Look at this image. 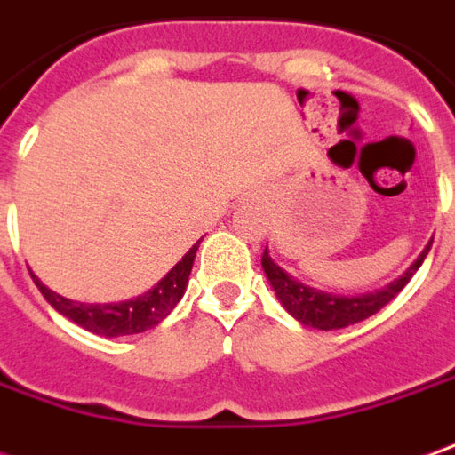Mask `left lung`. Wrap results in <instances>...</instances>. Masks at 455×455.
<instances>
[{"label":"left lung","mask_w":455,"mask_h":455,"mask_svg":"<svg viewBox=\"0 0 455 455\" xmlns=\"http://www.w3.org/2000/svg\"><path fill=\"white\" fill-rule=\"evenodd\" d=\"M431 241L427 243V249L419 253V259L396 281L387 283L379 291L362 295H332L325 293V291H315L310 285H303L300 281H295L293 275L283 271L281 266L268 256V249L260 256V266H263V273L271 283L275 298L298 323H303L305 327H315V330H339V327L355 325V323L379 313L384 305L402 293V288L411 281V275L419 271V266L427 259Z\"/></svg>","instance_id":"left-lung-1"}]
</instances>
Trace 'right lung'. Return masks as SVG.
Listing matches in <instances>:
<instances>
[{
  "label": "right lung",
  "instance_id": "obj_1",
  "mask_svg": "<svg viewBox=\"0 0 455 455\" xmlns=\"http://www.w3.org/2000/svg\"><path fill=\"white\" fill-rule=\"evenodd\" d=\"M196 249H199V241L184 253L182 260L172 271L167 273L157 285H152L148 293L123 300V303H76V300H68V298L49 291L34 273H31V278L53 310H59L63 317L73 320L76 325H81L88 332L106 335V338L138 335V332L160 325L162 320L172 313L174 305L182 300Z\"/></svg>",
  "mask_w": 455,
  "mask_h": 455
}]
</instances>
